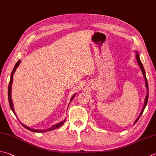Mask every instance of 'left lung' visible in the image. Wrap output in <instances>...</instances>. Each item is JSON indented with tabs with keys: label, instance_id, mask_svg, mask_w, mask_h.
Listing matches in <instances>:
<instances>
[{
	"label": "left lung",
	"instance_id": "1",
	"mask_svg": "<svg viewBox=\"0 0 156 156\" xmlns=\"http://www.w3.org/2000/svg\"><path fill=\"white\" fill-rule=\"evenodd\" d=\"M136 60L138 62V64H139V65L140 66V69H141L142 70V73H143V77H144V79H145V87L147 88V95H146V97H145V103H144V106L143 107V109L141 111V112H140L139 116L138 118L135 120L134 122V124H136V123L137 122L138 120H139V119L140 117V116H141V115L143 114V111H144V109H145V108L146 107L147 104V101H148V96H149V89H148V83H147V78H146V75H145V69H144V67L143 66V64L141 63V61H140V58H139V53H138L137 51L136 52Z\"/></svg>",
	"mask_w": 156,
	"mask_h": 156
}]
</instances>
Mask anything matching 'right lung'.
I'll use <instances>...</instances> for the list:
<instances>
[{
    "instance_id": "add662e5",
    "label": "right lung",
    "mask_w": 156,
    "mask_h": 156,
    "mask_svg": "<svg viewBox=\"0 0 156 156\" xmlns=\"http://www.w3.org/2000/svg\"><path fill=\"white\" fill-rule=\"evenodd\" d=\"M20 62H21V60H20L17 61V62L16 64V65H15V66H14V68H13V70H12V73H11V74L10 81H9V87H8V98H9V102L10 107H11V110H12V111L13 112V113L15 114V115H16V113H15V111H14V108H13V104L12 100H11V86H12V83H13V74H14L15 71H16V69H17V67H18V66L20 65ZM75 95H76V94H75L72 96V98H71V99H70V102H71V101L73 99V98H74ZM69 104H70V103H69ZM65 120H66V119H64L63 122H60V123H58V124H55V125H54V126H52L51 128H48V129H46V130H36V129H32V128H29L28 126H25L24 124H23L22 123H21V122H20V123H21V124L23 126V127H24V128H26V129H28V130H30V131L34 132V133H45V132L50 131V130H55V129H56V128H58L59 127H60V126H62V125L64 124V123L65 122Z\"/></svg>"
}]
</instances>
